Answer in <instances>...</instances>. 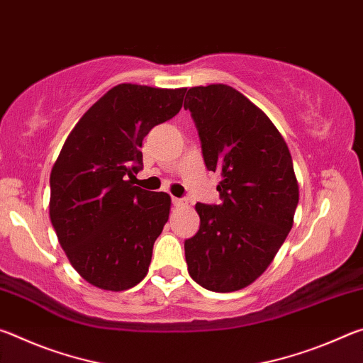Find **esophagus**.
Here are the masks:
<instances>
[{"label":"esophagus","instance_id":"1","mask_svg":"<svg viewBox=\"0 0 363 363\" xmlns=\"http://www.w3.org/2000/svg\"><path fill=\"white\" fill-rule=\"evenodd\" d=\"M173 205H174V206H186V205H187V200L176 199V196H173Z\"/></svg>","mask_w":363,"mask_h":363}]
</instances>
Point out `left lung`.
Instances as JSON below:
<instances>
[{"mask_svg": "<svg viewBox=\"0 0 363 363\" xmlns=\"http://www.w3.org/2000/svg\"><path fill=\"white\" fill-rule=\"evenodd\" d=\"M186 99L206 168L220 174V203L195 205L200 229L184 245L189 274L210 291H237L261 277L293 227L291 153L269 116L232 86H194Z\"/></svg>", "mask_w": 363, "mask_h": 363, "instance_id": "obj_1", "label": "left lung"}]
</instances>
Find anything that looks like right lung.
<instances>
[{
    "instance_id": "add662e5",
    "label": "right lung",
    "mask_w": 363,
    "mask_h": 363,
    "mask_svg": "<svg viewBox=\"0 0 363 363\" xmlns=\"http://www.w3.org/2000/svg\"><path fill=\"white\" fill-rule=\"evenodd\" d=\"M186 88L121 83L78 120L51 169L49 218L73 269L101 290L123 291L149 272L171 196L133 186L144 138L179 112Z\"/></svg>"
}]
</instances>
